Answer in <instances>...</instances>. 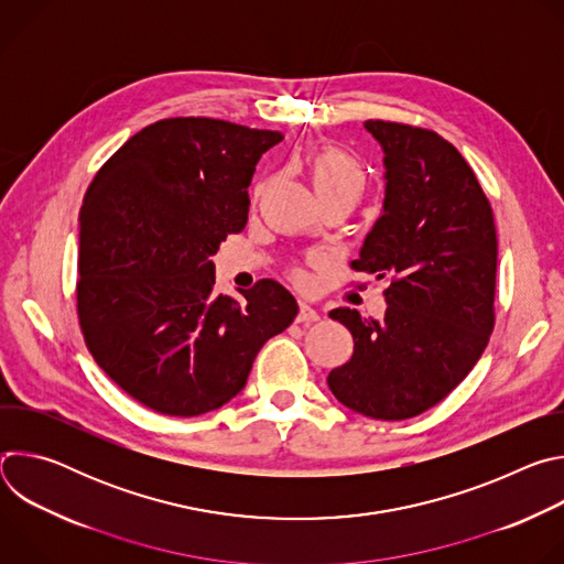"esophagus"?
<instances>
[{
	"instance_id": "1",
	"label": "esophagus",
	"mask_w": 564,
	"mask_h": 564,
	"mask_svg": "<svg viewBox=\"0 0 564 564\" xmlns=\"http://www.w3.org/2000/svg\"><path fill=\"white\" fill-rule=\"evenodd\" d=\"M318 318H321L318 310H314V307L307 305V303H301V305H299V314H296L299 324H314V321H318Z\"/></svg>"
}]
</instances>
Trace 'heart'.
<instances>
[{
  "label": "heart",
  "instance_id": "b5f03b06",
  "mask_svg": "<svg viewBox=\"0 0 564 564\" xmlns=\"http://www.w3.org/2000/svg\"><path fill=\"white\" fill-rule=\"evenodd\" d=\"M307 172L318 200L344 196L357 203L366 189V172L359 160L337 147H324L310 153Z\"/></svg>",
  "mask_w": 564,
  "mask_h": 564
}]
</instances>
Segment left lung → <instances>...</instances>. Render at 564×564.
Listing matches in <instances>:
<instances>
[{"instance_id": "left-lung-1", "label": "left lung", "mask_w": 564, "mask_h": 564, "mask_svg": "<svg viewBox=\"0 0 564 564\" xmlns=\"http://www.w3.org/2000/svg\"><path fill=\"white\" fill-rule=\"evenodd\" d=\"M383 149V214L352 270L388 279L386 314L337 307L355 339L350 361L328 375L355 413L415 417L470 372L496 326L498 236L494 209L462 153L440 133L368 120Z\"/></svg>"}]
</instances>
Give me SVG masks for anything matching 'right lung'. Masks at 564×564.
<instances>
[{"mask_svg": "<svg viewBox=\"0 0 564 564\" xmlns=\"http://www.w3.org/2000/svg\"><path fill=\"white\" fill-rule=\"evenodd\" d=\"M283 135L214 118H167L131 135L79 209L77 316L96 364L142 406L196 417L243 390L263 344L299 312L261 279L214 292V263L248 223L259 158Z\"/></svg>", "mask_w": 564, "mask_h": 564, "instance_id": "right-lung-1", "label": "right lung"}]
</instances>
